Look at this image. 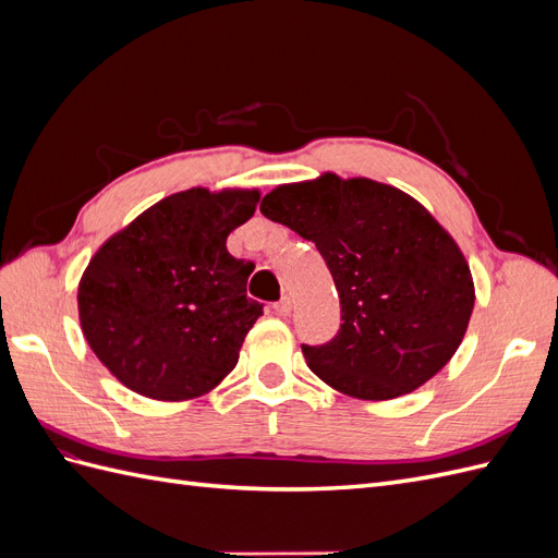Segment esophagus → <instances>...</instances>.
Here are the masks:
<instances>
[{
  "instance_id": "obj_1",
  "label": "esophagus",
  "mask_w": 558,
  "mask_h": 558,
  "mask_svg": "<svg viewBox=\"0 0 558 558\" xmlns=\"http://www.w3.org/2000/svg\"><path fill=\"white\" fill-rule=\"evenodd\" d=\"M291 298H281L279 302H275V312L279 314V316H289L291 314Z\"/></svg>"
}]
</instances>
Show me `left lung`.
<instances>
[{"label": "left lung", "instance_id": "8db88e82", "mask_svg": "<svg viewBox=\"0 0 558 558\" xmlns=\"http://www.w3.org/2000/svg\"><path fill=\"white\" fill-rule=\"evenodd\" d=\"M260 211L316 244L340 293V330L326 344H302L316 377L351 398L391 400L449 363L475 286L461 248L414 197L324 174L279 185Z\"/></svg>", "mask_w": 558, "mask_h": 558}]
</instances>
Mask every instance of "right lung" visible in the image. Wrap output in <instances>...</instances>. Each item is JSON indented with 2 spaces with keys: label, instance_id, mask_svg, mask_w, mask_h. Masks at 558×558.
<instances>
[{
  "label": "right lung",
  "instance_id": "right-lung-1",
  "mask_svg": "<svg viewBox=\"0 0 558 558\" xmlns=\"http://www.w3.org/2000/svg\"><path fill=\"white\" fill-rule=\"evenodd\" d=\"M258 197L205 189L170 195L95 253L78 283V316L118 381L146 398L189 400L238 365L263 305L246 295L253 263L232 258L226 240Z\"/></svg>",
  "mask_w": 558,
  "mask_h": 558
}]
</instances>
